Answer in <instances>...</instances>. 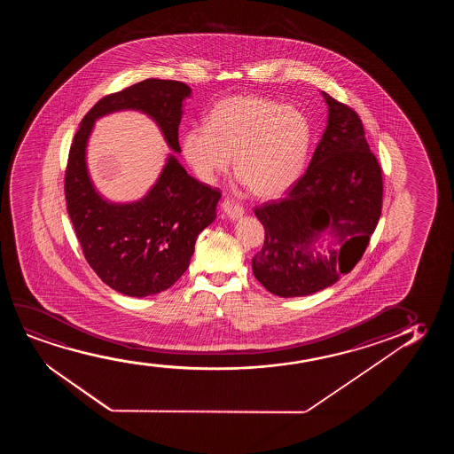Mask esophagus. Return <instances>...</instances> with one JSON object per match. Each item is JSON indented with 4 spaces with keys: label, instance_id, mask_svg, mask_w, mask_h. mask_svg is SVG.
Returning <instances> with one entry per match:
<instances>
[{
    "label": "esophagus",
    "instance_id": "1",
    "mask_svg": "<svg viewBox=\"0 0 454 454\" xmlns=\"http://www.w3.org/2000/svg\"><path fill=\"white\" fill-rule=\"evenodd\" d=\"M222 211L228 215V217L232 218V220H237V218L242 217L243 214H245V209H243V206L236 201V200L230 199V197H226V199L222 201Z\"/></svg>",
    "mask_w": 454,
    "mask_h": 454
}]
</instances>
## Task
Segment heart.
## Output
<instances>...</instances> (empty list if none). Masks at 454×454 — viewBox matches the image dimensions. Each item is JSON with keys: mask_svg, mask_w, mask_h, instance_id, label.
I'll return each mask as SVG.
<instances>
[{"mask_svg": "<svg viewBox=\"0 0 454 454\" xmlns=\"http://www.w3.org/2000/svg\"><path fill=\"white\" fill-rule=\"evenodd\" d=\"M313 144L310 119L294 106L255 94L218 100L183 133L181 153L193 175L212 183L230 168L251 193L273 199L304 174Z\"/></svg>", "mask_w": 454, "mask_h": 454, "instance_id": "heart-1", "label": "heart"}]
</instances>
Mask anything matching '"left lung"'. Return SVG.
Masks as SVG:
<instances>
[{
	"label": "left lung",
	"instance_id": "8db88e82",
	"mask_svg": "<svg viewBox=\"0 0 454 454\" xmlns=\"http://www.w3.org/2000/svg\"><path fill=\"white\" fill-rule=\"evenodd\" d=\"M329 121L309 168L280 200L257 206L265 242L253 259L255 279L280 298H296L333 286L352 271L379 224L383 175L358 113L323 91ZM327 227L342 248L310 254Z\"/></svg>",
	"mask_w": 454,
	"mask_h": 454
}]
</instances>
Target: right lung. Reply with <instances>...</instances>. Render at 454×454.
<instances>
[{"mask_svg": "<svg viewBox=\"0 0 454 454\" xmlns=\"http://www.w3.org/2000/svg\"><path fill=\"white\" fill-rule=\"evenodd\" d=\"M186 83L145 79L106 94L82 119L69 149L65 199L75 236L88 265L113 290L144 298L164 292L186 271L200 232L215 218L222 192L187 175L168 156L160 180L143 200L130 205L106 203L94 191L85 149L94 121L125 108L141 110L160 125L168 147L181 152L178 125Z\"/></svg>", "mask_w": 454, "mask_h": 454, "instance_id": "1", "label": "right lung"}]
</instances>
